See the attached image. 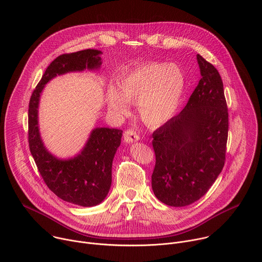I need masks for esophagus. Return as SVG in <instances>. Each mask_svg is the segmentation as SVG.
Segmentation results:
<instances>
[{"instance_id": "obj_1", "label": "esophagus", "mask_w": 262, "mask_h": 262, "mask_svg": "<svg viewBox=\"0 0 262 262\" xmlns=\"http://www.w3.org/2000/svg\"><path fill=\"white\" fill-rule=\"evenodd\" d=\"M123 138H124V141L126 143H133V142H137V141L140 140V137L133 129L125 130L124 134H123Z\"/></svg>"}]
</instances>
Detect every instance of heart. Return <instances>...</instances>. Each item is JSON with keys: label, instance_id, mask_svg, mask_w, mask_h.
<instances>
[{"label": "heart", "instance_id": "b5f03b06", "mask_svg": "<svg viewBox=\"0 0 262 262\" xmlns=\"http://www.w3.org/2000/svg\"><path fill=\"white\" fill-rule=\"evenodd\" d=\"M185 85L184 73L178 65L151 62L124 73L117 88L113 85L106 88L105 98L108 108L117 115L127 113V102L138 103L143 121L156 126L174 116Z\"/></svg>", "mask_w": 262, "mask_h": 262}]
</instances>
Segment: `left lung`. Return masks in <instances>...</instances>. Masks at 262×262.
Listing matches in <instances>:
<instances>
[{
  "instance_id": "obj_1",
  "label": "left lung",
  "mask_w": 262,
  "mask_h": 262,
  "mask_svg": "<svg viewBox=\"0 0 262 262\" xmlns=\"http://www.w3.org/2000/svg\"><path fill=\"white\" fill-rule=\"evenodd\" d=\"M201 80L180 113L152 134L156 197L173 207L203 197L225 163L228 110L215 67L197 55Z\"/></svg>"
}]
</instances>
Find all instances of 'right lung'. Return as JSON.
<instances>
[{
  "instance_id": "obj_1",
  "label": "right lung",
  "mask_w": 262,
  "mask_h": 262,
  "mask_svg": "<svg viewBox=\"0 0 262 262\" xmlns=\"http://www.w3.org/2000/svg\"><path fill=\"white\" fill-rule=\"evenodd\" d=\"M102 52L84 50L61 55L47 68L29 103V145L49 189L60 199L84 207L100 204L112 184V165L121 143L122 130L95 127L84 147L72 158L61 159L46 147L40 135L38 108L46 85L69 72L98 70Z\"/></svg>"
}]
</instances>
